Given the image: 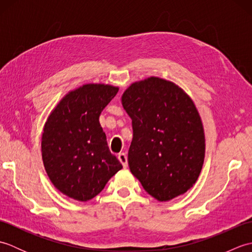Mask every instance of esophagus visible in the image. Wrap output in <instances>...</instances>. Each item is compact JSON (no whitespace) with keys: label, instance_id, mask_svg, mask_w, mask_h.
<instances>
[{"label":"esophagus","instance_id":"obj_1","mask_svg":"<svg viewBox=\"0 0 252 252\" xmlns=\"http://www.w3.org/2000/svg\"><path fill=\"white\" fill-rule=\"evenodd\" d=\"M118 159H119V161L122 163L123 168H126L127 167V158H126V155L125 153H121L118 155Z\"/></svg>","mask_w":252,"mask_h":252}]
</instances>
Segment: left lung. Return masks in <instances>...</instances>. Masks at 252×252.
I'll return each instance as SVG.
<instances>
[{
	"label": "left lung",
	"instance_id": "left-lung-1",
	"mask_svg": "<svg viewBox=\"0 0 252 252\" xmlns=\"http://www.w3.org/2000/svg\"><path fill=\"white\" fill-rule=\"evenodd\" d=\"M121 101L132 119V174L159 201L184 194L196 183L205 159V133L194 101L157 77L132 83Z\"/></svg>",
	"mask_w": 252,
	"mask_h": 252
}]
</instances>
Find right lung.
<instances>
[{
  "label": "right lung",
  "mask_w": 252,
  "mask_h": 252,
  "mask_svg": "<svg viewBox=\"0 0 252 252\" xmlns=\"http://www.w3.org/2000/svg\"><path fill=\"white\" fill-rule=\"evenodd\" d=\"M118 91L108 84H84L63 97L45 122L41 143L45 171L53 185L72 199H92L122 169L99 123Z\"/></svg>",
  "instance_id": "1"
}]
</instances>
